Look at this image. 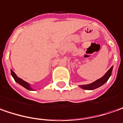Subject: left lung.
<instances>
[{"label":"left lung","instance_id":"obj_1","mask_svg":"<svg viewBox=\"0 0 123 123\" xmlns=\"http://www.w3.org/2000/svg\"><path fill=\"white\" fill-rule=\"evenodd\" d=\"M112 69H113V67H112L107 71V73L105 74L104 77H102L101 78L97 80V81L94 82L93 83L90 84H87V85H82V86H80L82 88H83V89H85V90H94V89H96V88H99V87L102 86L103 84H104L105 83L108 81L109 78L110 77V75L112 74Z\"/></svg>","mask_w":123,"mask_h":123}]
</instances>
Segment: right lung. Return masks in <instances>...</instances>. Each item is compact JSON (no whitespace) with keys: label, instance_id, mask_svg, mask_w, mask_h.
<instances>
[{"label":"right lung","instance_id":"right-lung-1","mask_svg":"<svg viewBox=\"0 0 123 123\" xmlns=\"http://www.w3.org/2000/svg\"><path fill=\"white\" fill-rule=\"evenodd\" d=\"M11 75L13 76V78H14V80H15V81L16 82L18 83V84H20V85H22V86L24 87L25 88H26L27 90H29V91H32V88L30 87V86H29V84L26 82H25V81H24L23 80H22L21 78H18V77L15 75V73H14L12 70H11Z\"/></svg>","mask_w":123,"mask_h":123}]
</instances>
